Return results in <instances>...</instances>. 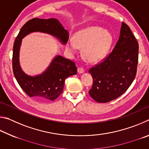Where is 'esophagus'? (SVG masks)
<instances>
[{"mask_svg": "<svg viewBox=\"0 0 149 149\" xmlns=\"http://www.w3.org/2000/svg\"><path fill=\"white\" fill-rule=\"evenodd\" d=\"M84 72H85V70L84 68H77L78 74H83V73H84Z\"/></svg>", "mask_w": 149, "mask_h": 149, "instance_id": "34e87169", "label": "esophagus"}]
</instances>
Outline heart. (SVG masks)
Wrapping results in <instances>:
<instances>
[{"label":"heart","mask_w":149,"mask_h":149,"mask_svg":"<svg viewBox=\"0 0 149 149\" xmlns=\"http://www.w3.org/2000/svg\"><path fill=\"white\" fill-rule=\"evenodd\" d=\"M113 42L111 33L101 27L91 26L75 33L73 39H68L65 48L75 54L78 48H83L82 54L87 62L96 63L104 59Z\"/></svg>","instance_id":"heart-1"}]
</instances>
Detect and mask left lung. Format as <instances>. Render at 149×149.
<instances>
[{"instance_id":"left-lung-1","label":"left lung","mask_w":149,"mask_h":149,"mask_svg":"<svg viewBox=\"0 0 149 149\" xmlns=\"http://www.w3.org/2000/svg\"><path fill=\"white\" fill-rule=\"evenodd\" d=\"M139 44L122 22L119 39L109 55L89 70L93 84L89 93L97 102H108L123 94L137 74Z\"/></svg>"}]
</instances>
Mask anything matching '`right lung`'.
Returning <instances> with one entry per match:
<instances>
[{
	"label": "right lung",
	"instance_id": "obj_1",
	"mask_svg": "<svg viewBox=\"0 0 149 149\" xmlns=\"http://www.w3.org/2000/svg\"><path fill=\"white\" fill-rule=\"evenodd\" d=\"M33 32L51 35L58 39L62 45L66 43L69 39V33L56 19L35 17L24 25L14 43L12 68L19 86L29 97L39 100L52 101L62 93L65 79L77 74V67L72 60L57 55L42 74L35 76L26 74L19 64V49L22 39Z\"/></svg>",
	"mask_w": 149,
	"mask_h": 149
}]
</instances>
